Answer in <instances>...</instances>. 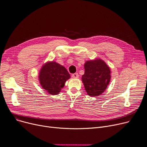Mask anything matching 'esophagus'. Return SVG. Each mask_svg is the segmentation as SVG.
I'll return each mask as SVG.
<instances>
[{"label":"esophagus","instance_id":"esophagus-1","mask_svg":"<svg viewBox=\"0 0 147 147\" xmlns=\"http://www.w3.org/2000/svg\"><path fill=\"white\" fill-rule=\"evenodd\" d=\"M71 76L74 79H77V78H79V74H78V73H74L71 75Z\"/></svg>","mask_w":147,"mask_h":147}]
</instances>
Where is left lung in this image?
Wrapping results in <instances>:
<instances>
[{"label":"left lung","instance_id":"left-lung-1","mask_svg":"<svg viewBox=\"0 0 147 147\" xmlns=\"http://www.w3.org/2000/svg\"><path fill=\"white\" fill-rule=\"evenodd\" d=\"M84 74L82 82L88 95H100L106 90L111 79L109 67L102 60L87 61L84 64Z\"/></svg>","mask_w":147,"mask_h":147}]
</instances>
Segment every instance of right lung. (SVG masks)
I'll use <instances>...</instances> for the list:
<instances>
[{
	"mask_svg": "<svg viewBox=\"0 0 147 147\" xmlns=\"http://www.w3.org/2000/svg\"><path fill=\"white\" fill-rule=\"evenodd\" d=\"M70 77L66 68L55 62L45 64L39 74V80L43 89L53 95L58 94Z\"/></svg>",
	"mask_w": 147,
	"mask_h": 147,
	"instance_id": "obj_1",
	"label": "right lung"
}]
</instances>
